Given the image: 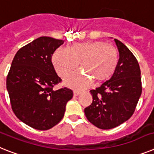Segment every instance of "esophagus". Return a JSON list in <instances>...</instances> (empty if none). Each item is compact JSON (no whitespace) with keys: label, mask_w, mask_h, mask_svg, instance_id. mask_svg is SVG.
<instances>
[{"label":"esophagus","mask_w":154,"mask_h":154,"mask_svg":"<svg viewBox=\"0 0 154 154\" xmlns=\"http://www.w3.org/2000/svg\"><path fill=\"white\" fill-rule=\"evenodd\" d=\"M81 94V92L78 91H73V96H77V95H79Z\"/></svg>","instance_id":"esophagus-1"}]
</instances>
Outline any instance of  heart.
Wrapping results in <instances>:
<instances>
[{
	"mask_svg": "<svg viewBox=\"0 0 154 154\" xmlns=\"http://www.w3.org/2000/svg\"><path fill=\"white\" fill-rule=\"evenodd\" d=\"M79 63L81 69L92 81L96 84L103 83L109 80L117 69L118 53L112 45L95 41L73 43L69 50L57 49L52 56L55 70L63 78L72 74ZM88 77L83 73H77L67 79L65 84L71 88L85 89L91 84Z\"/></svg>",
	"mask_w": 154,
	"mask_h": 154,
	"instance_id": "heart-1",
	"label": "heart"
}]
</instances>
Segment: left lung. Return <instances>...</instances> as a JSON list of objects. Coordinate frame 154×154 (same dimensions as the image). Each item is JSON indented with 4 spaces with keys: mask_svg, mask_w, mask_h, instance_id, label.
<instances>
[{
    "mask_svg": "<svg viewBox=\"0 0 154 154\" xmlns=\"http://www.w3.org/2000/svg\"><path fill=\"white\" fill-rule=\"evenodd\" d=\"M119 51L117 69L109 81L91 90L93 101L85 109V116L101 129H111L132 116L142 94L141 71L131 51L114 39Z\"/></svg>",
    "mask_w": 154,
    "mask_h": 154,
    "instance_id": "obj_1",
    "label": "left lung"
}]
</instances>
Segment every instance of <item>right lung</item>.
Segmentation results:
<instances>
[{
    "label": "right lung",
    "mask_w": 154,
    "mask_h": 154,
    "mask_svg": "<svg viewBox=\"0 0 154 154\" xmlns=\"http://www.w3.org/2000/svg\"><path fill=\"white\" fill-rule=\"evenodd\" d=\"M63 40L41 37L15 54L7 77V90L15 116L29 127L48 130L63 119L73 91L54 90L62 81L51 63Z\"/></svg>",
    "instance_id": "obj_1"
}]
</instances>
